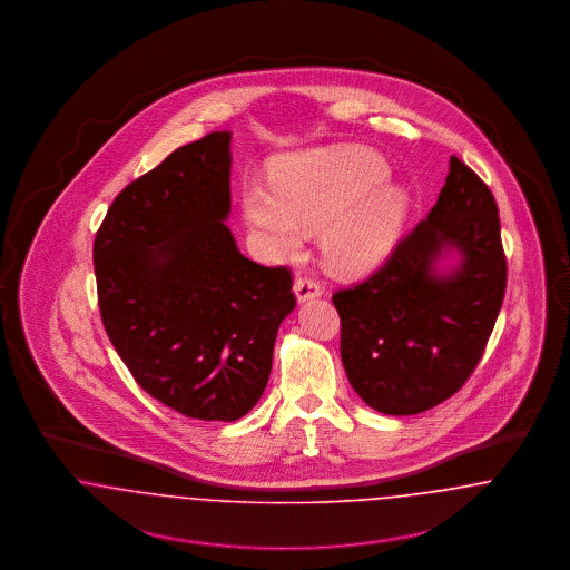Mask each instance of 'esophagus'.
<instances>
[{"label": "esophagus", "instance_id": "obj_1", "mask_svg": "<svg viewBox=\"0 0 570 570\" xmlns=\"http://www.w3.org/2000/svg\"><path fill=\"white\" fill-rule=\"evenodd\" d=\"M293 291H295L298 303H305L309 298L323 297V286L312 277H298Z\"/></svg>", "mask_w": 570, "mask_h": 570}]
</instances>
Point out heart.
Listing matches in <instances>:
<instances>
[{"label": "heart", "instance_id": "heart-1", "mask_svg": "<svg viewBox=\"0 0 570 570\" xmlns=\"http://www.w3.org/2000/svg\"><path fill=\"white\" fill-rule=\"evenodd\" d=\"M389 164L361 147L286 154L272 164V188L245 186V222L275 254H295L303 233H321L325 267L363 277L389 258L407 217L406 191Z\"/></svg>", "mask_w": 570, "mask_h": 570}]
</instances>
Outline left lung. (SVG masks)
Returning <instances> with one entry per match:
<instances>
[{"label":"left lung","mask_w":570,"mask_h":570,"mask_svg":"<svg viewBox=\"0 0 570 570\" xmlns=\"http://www.w3.org/2000/svg\"><path fill=\"white\" fill-rule=\"evenodd\" d=\"M507 291L498 205L451 156L434 209L363 284L333 295L342 363L382 414H419L470 379Z\"/></svg>","instance_id":"8db88e82"}]
</instances>
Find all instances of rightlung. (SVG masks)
Segmentation results:
<instances>
[{
  "instance_id": "1",
  "label": "right lung",
  "mask_w": 570,
  "mask_h": 570,
  "mask_svg": "<svg viewBox=\"0 0 570 570\" xmlns=\"http://www.w3.org/2000/svg\"><path fill=\"white\" fill-rule=\"evenodd\" d=\"M230 138L175 149L112 200L94 242L115 351L151 397L200 421H237L258 404L297 305L288 269L245 258L224 224Z\"/></svg>"
}]
</instances>
